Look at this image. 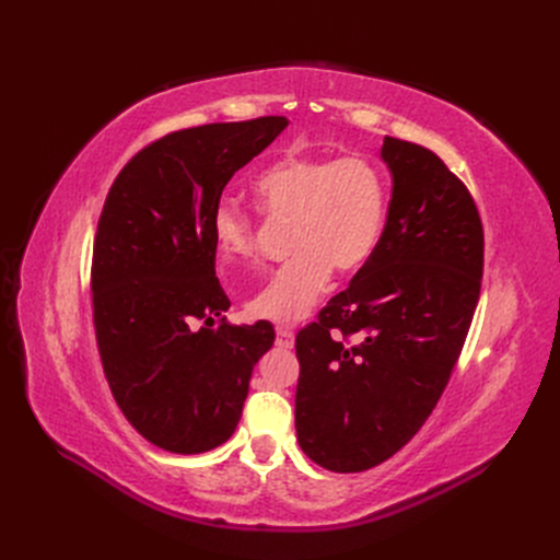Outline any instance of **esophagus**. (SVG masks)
<instances>
[{"label": "esophagus", "mask_w": 560, "mask_h": 560, "mask_svg": "<svg viewBox=\"0 0 560 560\" xmlns=\"http://www.w3.org/2000/svg\"><path fill=\"white\" fill-rule=\"evenodd\" d=\"M276 343L280 348H292L294 346V331L287 329V327H278L276 329Z\"/></svg>", "instance_id": "obj_1"}]
</instances>
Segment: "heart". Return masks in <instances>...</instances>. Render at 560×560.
<instances>
[{
    "instance_id": "obj_1",
    "label": "heart",
    "mask_w": 560,
    "mask_h": 560,
    "mask_svg": "<svg viewBox=\"0 0 560 560\" xmlns=\"http://www.w3.org/2000/svg\"><path fill=\"white\" fill-rule=\"evenodd\" d=\"M261 208L273 219H292L294 257L268 278L247 303L257 319L294 325L306 317L336 268L360 270L381 243L387 214L383 173L362 156H282L254 179ZM212 238L224 268L257 264L252 217L233 206L212 214Z\"/></svg>"
}]
</instances>
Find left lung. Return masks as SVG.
<instances>
[{"mask_svg": "<svg viewBox=\"0 0 560 560\" xmlns=\"http://www.w3.org/2000/svg\"><path fill=\"white\" fill-rule=\"evenodd\" d=\"M381 159L393 198L374 257L296 334L299 446L341 474L385 463L430 418L483 276V226L467 186L413 142L385 138Z\"/></svg>", "mask_w": 560, "mask_h": 560, "instance_id": "1", "label": "left lung"}]
</instances>
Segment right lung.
Returning <instances> with one entry per match:
<instances>
[{
	"label": "right lung",
	"mask_w": 560,
	"mask_h": 560,
	"mask_svg": "<svg viewBox=\"0 0 560 560\" xmlns=\"http://www.w3.org/2000/svg\"><path fill=\"white\" fill-rule=\"evenodd\" d=\"M284 128V116H261L171 132L138 151L107 194L91 270L97 350L118 409L163 451L222 446L276 341L266 319L222 317L231 301L214 273L212 214L229 179Z\"/></svg>",
	"instance_id": "1"
}]
</instances>
